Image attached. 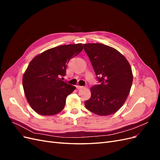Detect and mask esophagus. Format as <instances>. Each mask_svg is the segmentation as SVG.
<instances>
[{
  "label": "esophagus",
  "instance_id": "esophagus-1",
  "mask_svg": "<svg viewBox=\"0 0 160 160\" xmlns=\"http://www.w3.org/2000/svg\"><path fill=\"white\" fill-rule=\"evenodd\" d=\"M76 87H77V89H83V88H84V87H83V86H81V85H77Z\"/></svg>",
  "mask_w": 160,
  "mask_h": 160
}]
</instances>
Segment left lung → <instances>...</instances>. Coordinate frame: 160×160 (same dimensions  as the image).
I'll list each match as a JSON object with an SVG mask.
<instances>
[{
  "label": "left lung",
  "instance_id": "8db88e82",
  "mask_svg": "<svg viewBox=\"0 0 160 160\" xmlns=\"http://www.w3.org/2000/svg\"><path fill=\"white\" fill-rule=\"evenodd\" d=\"M83 45L100 82L90 88L91 96L85 101V108L100 116L113 114L129 94L133 82L132 67L126 58L113 47L101 43Z\"/></svg>",
  "mask_w": 160,
  "mask_h": 160
}]
</instances>
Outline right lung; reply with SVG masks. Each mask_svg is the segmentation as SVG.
<instances>
[{
    "mask_svg": "<svg viewBox=\"0 0 160 160\" xmlns=\"http://www.w3.org/2000/svg\"><path fill=\"white\" fill-rule=\"evenodd\" d=\"M83 49L81 43L60 45L33 58L22 77L25 95L31 108L41 115H53L63 109L67 96L76 88L61 81L67 64Z\"/></svg>",
    "mask_w": 160,
    "mask_h": 160,
    "instance_id": "1",
    "label": "right lung"
}]
</instances>
